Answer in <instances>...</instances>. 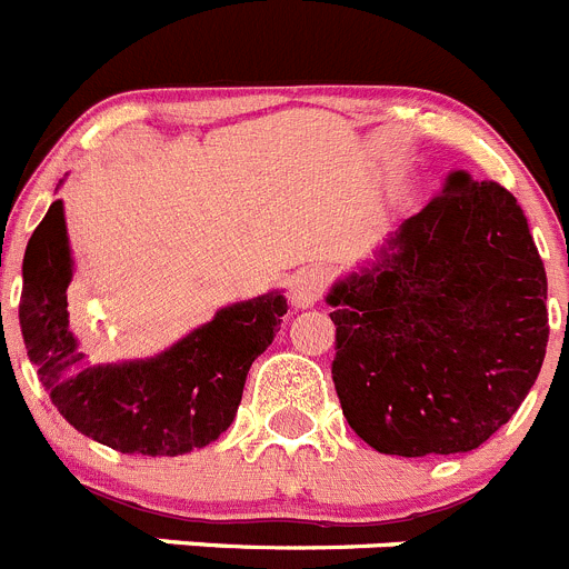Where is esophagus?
<instances>
[{"label":"esophagus","instance_id":"obj_1","mask_svg":"<svg viewBox=\"0 0 569 569\" xmlns=\"http://www.w3.org/2000/svg\"><path fill=\"white\" fill-rule=\"evenodd\" d=\"M322 289H326V272L322 269H303V272H297L295 280H291V306L295 309H309L320 300Z\"/></svg>","mask_w":569,"mask_h":569}]
</instances>
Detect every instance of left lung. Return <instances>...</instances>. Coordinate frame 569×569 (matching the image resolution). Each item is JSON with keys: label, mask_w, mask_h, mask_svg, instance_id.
Wrapping results in <instances>:
<instances>
[{"label": "left lung", "mask_w": 569, "mask_h": 569, "mask_svg": "<svg viewBox=\"0 0 569 569\" xmlns=\"http://www.w3.org/2000/svg\"><path fill=\"white\" fill-rule=\"evenodd\" d=\"M348 425L391 457L468 453L508 422L547 351V274L508 189L450 172L326 295Z\"/></svg>", "instance_id": "left-lung-1"}]
</instances>
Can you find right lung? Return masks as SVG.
Segmentation results:
<instances>
[{"instance_id":"obj_1","label":"right lung","mask_w":569,"mask_h":569,"mask_svg":"<svg viewBox=\"0 0 569 569\" xmlns=\"http://www.w3.org/2000/svg\"><path fill=\"white\" fill-rule=\"evenodd\" d=\"M22 280L19 326L53 406L84 437L141 457H181L221 437L289 309L280 291H266L218 309L161 355L90 366L70 329L73 252L61 201L30 234Z\"/></svg>"}]
</instances>
